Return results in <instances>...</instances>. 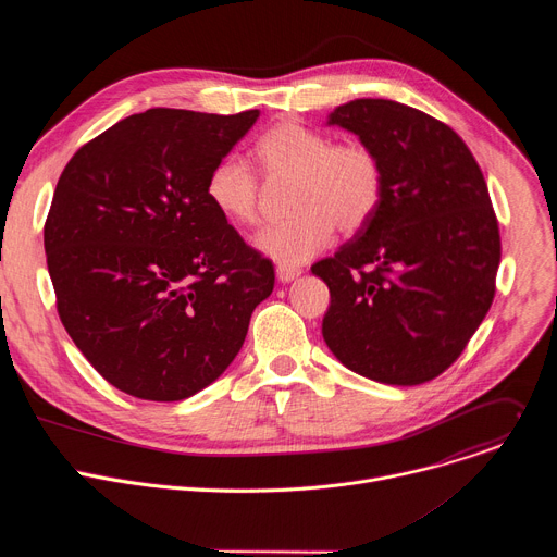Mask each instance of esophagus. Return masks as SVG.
<instances>
[{
    "mask_svg": "<svg viewBox=\"0 0 557 557\" xmlns=\"http://www.w3.org/2000/svg\"><path fill=\"white\" fill-rule=\"evenodd\" d=\"M275 273H277V280L280 282H293V280H297L299 275H301V269H297V267H284V264H280L277 269H275Z\"/></svg>",
    "mask_w": 557,
    "mask_h": 557,
    "instance_id": "esophagus-1",
    "label": "esophagus"
}]
</instances>
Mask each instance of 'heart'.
Instances as JSON below:
<instances>
[{
    "instance_id": "obj_1",
    "label": "heart",
    "mask_w": 557,
    "mask_h": 557,
    "mask_svg": "<svg viewBox=\"0 0 557 557\" xmlns=\"http://www.w3.org/2000/svg\"><path fill=\"white\" fill-rule=\"evenodd\" d=\"M251 156L267 181H290L288 211L295 215L253 237L260 253L284 267L308 262L333 243L335 228L355 233L379 209L383 168L363 143H333L324 132L286 119L253 143ZM205 194L237 226H251L260 218V183L240 158H220Z\"/></svg>"
}]
</instances>
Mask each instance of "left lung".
<instances>
[{"mask_svg":"<svg viewBox=\"0 0 557 557\" xmlns=\"http://www.w3.org/2000/svg\"><path fill=\"white\" fill-rule=\"evenodd\" d=\"M329 125L376 151L383 196L352 240L310 269L331 290L324 342L372 381H432L496 293L500 233L483 172L449 125L404 103L355 99Z\"/></svg>","mask_w":557,"mask_h":557,"instance_id":"1","label":"left lung"}]
</instances>
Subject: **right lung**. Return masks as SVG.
I'll list each match as a JSON object with an SVG mask.
<instances>
[{"label": "right lung", "instance_id": "obj_1", "mask_svg": "<svg viewBox=\"0 0 557 557\" xmlns=\"http://www.w3.org/2000/svg\"><path fill=\"white\" fill-rule=\"evenodd\" d=\"M153 108L78 149L44 226L67 335L114 387L181 401L240 352L271 260L207 200L211 168L258 121Z\"/></svg>", "mask_w": 557, "mask_h": 557}]
</instances>
